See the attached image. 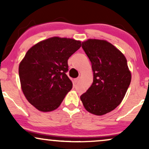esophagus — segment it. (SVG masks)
Listing matches in <instances>:
<instances>
[{
    "mask_svg": "<svg viewBox=\"0 0 149 149\" xmlns=\"http://www.w3.org/2000/svg\"><path fill=\"white\" fill-rule=\"evenodd\" d=\"M79 80H80V78H75V79H74V83H78V82H79Z\"/></svg>",
    "mask_w": 149,
    "mask_h": 149,
    "instance_id": "1",
    "label": "esophagus"
}]
</instances>
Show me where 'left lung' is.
<instances>
[{
  "label": "left lung",
  "instance_id": "left-lung-1",
  "mask_svg": "<svg viewBox=\"0 0 149 149\" xmlns=\"http://www.w3.org/2000/svg\"><path fill=\"white\" fill-rule=\"evenodd\" d=\"M82 47L91 61L93 82L80 100L89 113L104 115L122 102L130 84L132 75L127 59L105 40L88 39Z\"/></svg>",
  "mask_w": 149,
  "mask_h": 149
}]
</instances>
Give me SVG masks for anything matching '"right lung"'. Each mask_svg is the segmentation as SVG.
Segmentation results:
<instances>
[{"label": "right lung", "mask_w": 149, "mask_h": 149, "mask_svg": "<svg viewBox=\"0 0 149 149\" xmlns=\"http://www.w3.org/2000/svg\"><path fill=\"white\" fill-rule=\"evenodd\" d=\"M81 47V42L54 36L32 46L19 65L21 88L28 102L40 111L57 109L71 90L66 74L68 59Z\"/></svg>", "instance_id": "right-lung-1"}]
</instances>
